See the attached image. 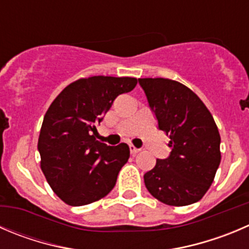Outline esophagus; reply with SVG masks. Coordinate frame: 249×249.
<instances>
[{
    "label": "esophagus",
    "instance_id": "esophagus-1",
    "mask_svg": "<svg viewBox=\"0 0 249 249\" xmlns=\"http://www.w3.org/2000/svg\"><path fill=\"white\" fill-rule=\"evenodd\" d=\"M129 147H130V152H131L132 156H134V154H136V153H139V152L141 151V149H140V148L135 147L134 144H129Z\"/></svg>",
    "mask_w": 249,
    "mask_h": 249
}]
</instances>
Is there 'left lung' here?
Instances as JSON below:
<instances>
[{"label":"left lung","mask_w":249,"mask_h":249,"mask_svg":"<svg viewBox=\"0 0 249 249\" xmlns=\"http://www.w3.org/2000/svg\"><path fill=\"white\" fill-rule=\"evenodd\" d=\"M147 101L169 136L170 156L143 175L149 194L168 206L196 203L211 187L221 160L213 115L187 86L170 79H139Z\"/></svg>","instance_id":"left-lung-1"}]
</instances>
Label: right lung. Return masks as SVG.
Listing matches in <instances>:
<instances>
[{
    "label": "right lung",
    "mask_w": 249,
    "mask_h": 249,
    "mask_svg": "<svg viewBox=\"0 0 249 249\" xmlns=\"http://www.w3.org/2000/svg\"><path fill=\"white\" fill-rule=\"evenodd\" d=\"M136 78L91 76L69 84L43 118L37 149L41 170L64 203L85 206L107 196L130 157L126 143L97 141V125L122 93L134 90Z\"/></svg>",
    "instance_id": "right-lung-1"
}]
</instances>
